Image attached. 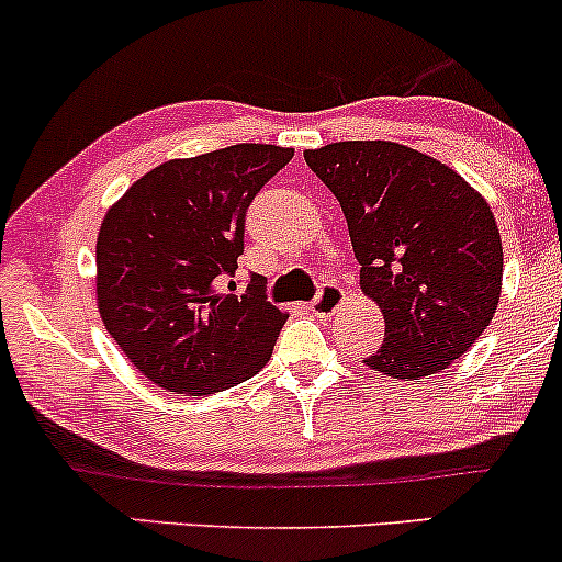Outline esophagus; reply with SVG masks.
Returning a JSON list of instances; mask_svg holds the SVG:
<instances>
[{"mask_svg":"<svg viewBox=\"0 0 562 562\" xmlns=\"http://www.w3.org/2000/svg\"><path fill=\"white\" fill-rule=\"evenodd\" d=\"M344 304V291L338 285H323L319 288L317 299L310 304V312L317 314V317H330L338 306Z\"/></svg>","mask_w":562,"mask_h":562,"instance_id":"1","label":"esophagus"}]
</instances>
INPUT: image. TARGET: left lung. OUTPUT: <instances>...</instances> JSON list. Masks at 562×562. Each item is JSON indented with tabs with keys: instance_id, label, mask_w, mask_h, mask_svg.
<instances>
[{
	"instance_id": "1",
	"label": "left lung",
	"mask_w": 562,
	"mask_h": 562,
	"mask_svg": "<svg viewBox=\"0 0 562 562\" xmlns=\"http://www.w3.org/2000/svg\"><path fill=\"white\" fill-rule=\"evenodd\" d=\"M347 215L360 285L384 312L366 366L392 379L440 373L483 336L502 293V237L459 172L392 140L304 151Z\"/></svg>"
}]
</instances>
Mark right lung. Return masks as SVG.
Here are the masks:
<instances>
[{
	"instance_id": "add662e5",
	"label": "right lung",
	"mask_w": 562,
	"mask_h": 562,
	"mask_svg": "<svg viewBox=\"0 0 562 562\" xmlns=\"http://www.w3.org/2000/svg\"><path fill=\"white\" fill-rule=\"evenodd\" d=\"M293 149L237 144L159 165L106 213L95 245L98 310L127 360L157 386L213 394L267 366L288 314L250 274L234 291L245 213Z\"/></svg>"
}]
</instances>
